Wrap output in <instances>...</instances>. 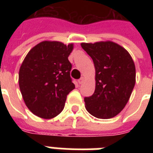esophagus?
<instances>
[{"instance_id": "1", "label": "esophagus", "mask_w": 153, "mask_h": 153, "mask_svg": "<svg viewBox=\"0 0 153 153\" xmlns=\"http://www.w3.org/2000/svg\"><path fill=\"white\" fill-rule=\"evenodd\" d=\"M78 82H79V84L82 83V82H84V78H83V77H82L81 79H79V81H78Z\"/></svg>"}]
</instances>
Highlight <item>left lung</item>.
Returning a JSON list of instances; mask_svg holds the SVG:
<instances>
[{
	"label": "left lung",
	"mask_w": 153,
	"mask_h": 153,
	"mask_svg": "<svg viewBox=\"0 0 153 153\" xmlns=\"http://www.w3.org/2000/svg\"><path fill=\"white\" fill-rule=\"evenodd\" d=\"M81 46L95 68L94 93L84 98L86 110L98 118H112L125 108L134 88V62L130 54L114 42L82 43Z\"/></svg>",
	"instance_id": "1"
}]
</instances>
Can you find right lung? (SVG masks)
<instances>
[{
  "label": "right lung",
  "mask_w": 153,
  "mask_h": 153,
  "mask_svg": "<svg viewBox=\"0 0 153 153\" xmlns=\"http://www.w3.org/2000/svg\"><path fill=\"white\" fill-rule=\"evenodd\" d=\"M74 44L59 41L40 42L23 61L19 71V86L30 111L44 119L62 111L67 94L74 89L68 56Z\"/></svg>",
  "instance_id": "obj_1"
}]
</instances>
